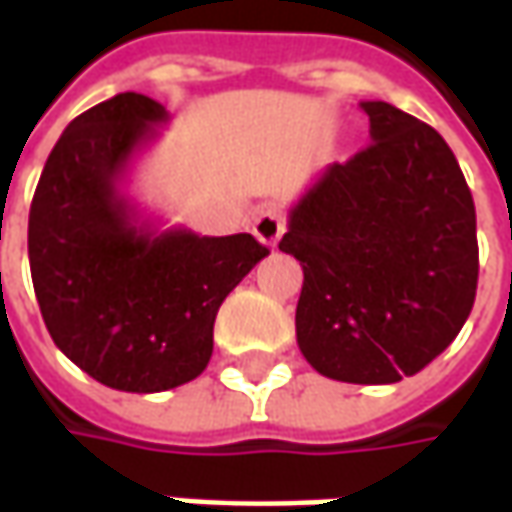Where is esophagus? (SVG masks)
<instances>
[{
    "label": "esophagus",
    "mask_w": 512,
    "mask_h": 512,
    "mask_svg": "<svg viewBox=\"0 0 512 512\" xmlns=\"http://www.w3.org/2000/svg\"><path fill=\"white\" fill-rule=\"evenodd\" d=\"M252 232H255V238L260 243H266V246H277V241L283 238V232H285L283 212L277 210V207H263V210H257Z\"/></svg>",
    "instance_id": "esophagus-1"
}]
</instances>
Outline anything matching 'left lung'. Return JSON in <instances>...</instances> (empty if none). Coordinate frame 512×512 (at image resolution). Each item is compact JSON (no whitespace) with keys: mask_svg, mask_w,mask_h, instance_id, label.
<instances>
[{"mask_svg":"<svg viewBox=\"0 0 512 512\" xmlns=\"http://www.w3.org/2000/svg\"><path fill=\"white\" fill-rule=\"evenodd\" d=\"M370 145L333 162L288 212L300 260L297 344L316 373L395 384L457 339L479 277L476 210L431 125L364 100Z\"/></svg>","mask_w":512,"mask_h":512,"instance_id":"left-lung-1","label":"left lung"}]
</instances>
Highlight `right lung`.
<instances>
[{
    "label": "right lung",
    "mask_w": 512,
    "mask_h": 512,
    "mask_svg": "<svg viewBox=\"0 0 512 512\" xmlns=\"http://www.w3.org/2000/svg\"><path fill=\"white\" fill-rule=\"evenodd\" d=\"M168 123L123 92L66 125L38 179L27 255L52 342L120 392H165L204 373L221 302L269 249L249 232L159 229L128 198L131 165Z\"/></svg>",
    "instance_id": "add662e5"
}]
</instances>
